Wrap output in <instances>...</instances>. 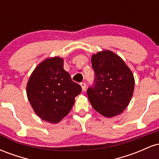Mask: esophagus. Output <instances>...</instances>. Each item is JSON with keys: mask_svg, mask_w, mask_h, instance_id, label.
I'll list each match as a JSON object with an SVG mask.
<instances>
[{"mask_svg": "<svg viewBox=\"0 0 159 159\" xmlns=\"http://www.w3.org/2000/svg\"><path fill=\"white\" fill-rule=\"evenodd\" d=\"M80 85H81L82 90L84 91L85 89H86V84L85 83H81V84H80Z\"/></svg>", "mask_w": 159, "mask_h": 159, "instance_id": "esophagus-1", "label": "esophagus"}]
</instances>
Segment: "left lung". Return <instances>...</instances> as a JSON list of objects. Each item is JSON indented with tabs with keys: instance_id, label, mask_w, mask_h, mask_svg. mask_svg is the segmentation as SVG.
Masks as SVG:
<instances>
[{
	"instance_id": "8db88e82",
	"label": "left lung",
	"mask_w": 159,
	"mask_h": 159,
	"mask_svg": "<svg viewBox=\"0 0 159 159\" xmlns=\"http://www.w3.org/2000/svg\"><path fill=\"white\" fill-rule=\"evenodd\" d=\"M91 63L95 82L87 91L91 105L106 117L120 114L129 105L134 92L132 71L119 55L109 50L93 54Z\"/></svg>"
}]
</instances>
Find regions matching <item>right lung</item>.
Instances as JSON below:
<instances>
[{
    "instance_id": "1",
    "label": "right lung",
    "mask_w": 159,
    "mask_h": 159,
    "mask_svg": "<svg viewBox=\"0 0 159 159\" xmlns=\"http://www.w3.org/2000/svg\"><path fill=\"white\" fill-rule=\"evenodd\" d=\"M32 108L44 121L57 123L69 114L81 87L63 69V58L48 57L33 71L27 84Z\"/></svg>"
}]
</instances>
